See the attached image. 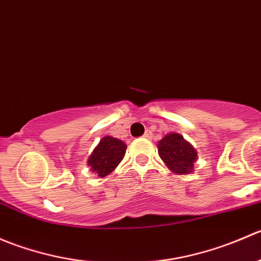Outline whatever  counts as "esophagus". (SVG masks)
<instances>
[{
    "mask_svg": "<svg viewBox=\"0 0 261 261\" xmlns=\"http://www.w3.org/2000/svg\"><path fill=\"white\" fill-rule=\"evenodd\" d=\"M144 138H145V139L151 138V133H150V131H146V133L144 134Z\"/></svg>",
    "mask_w": 261,
    "mask_h": 261,
    "instance_id": "1",
    "label": "esophagus"
}]
</instances>
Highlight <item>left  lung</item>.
Masks as SVG:
<instances>
[{
    "instance_id": "1",
    "label": "left lung",
    "mask_w": 261,
    "mask_h": 261,
    "mask_svg": "<svg viewBox=\"0 0 261 261\" xmlns=\"http://www.w3.org/2000/svg\"><path fill=\"white\" fill-rule=\"evenodd\" d=\"M160 159L175 174L187 175L194 172V163L198 159L196 149L180 134L169 133L158 141Z\"/></svg>"
}]
</instances>
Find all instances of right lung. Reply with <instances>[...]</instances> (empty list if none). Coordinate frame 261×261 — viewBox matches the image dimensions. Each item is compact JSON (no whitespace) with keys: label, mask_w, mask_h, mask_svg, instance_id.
<instances>
[{"label":"right lung","mask_w":261,"mask_h":261,"mask_svg":"<svg viewBox=\"0 0 261 261\" xmlns=\"http://www.w3.org/2000/svg\"><path fill=\"white\" fill-rule=\"evenodd\" d=\"M126 147V144L120 139L105 136L89 155L87 164L91 167L92 173L101 178L107 177L123 159Z\"/></svg>","instance_id":"obj_1"}]
</instances>
